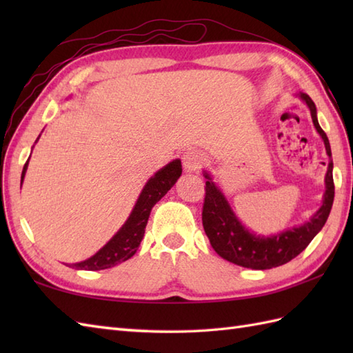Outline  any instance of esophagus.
Wrapping results in <instances>:
<instances>
[{
  "label": "esophagus",
  "instance_id": "obj_1",
  "mask_svg": "<svg viewBox=\"0 0 353 353\" xmlns=\"http://www.w3.org/2000/svg\"><path fill=\"white\" fill-rule=\"evenodd\" d=\"M183 167L186 171H197L203 163L206 162V156L203 152H199V150H190L183 154Z\"/></svg>",
  "mask_w": 353,
  "mask_h": 353
}]
</instances>
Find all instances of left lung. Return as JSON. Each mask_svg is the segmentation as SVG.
Segmentation results:
<instances>
[{
	"instance_id": "obj_1",
	"label": "left lung",
	"mask_w": 353,
	"mask_h": 353,
	"mask_svg": "<svg viewBox=\"0 0 353 353\" xmlns=\"http://www.w3.org/2000/svg\"><path fill=\"white\" fill-rule=\"evenodd\" d=\"M302 99L308 104L311 110L312 123L316 125L320 137L325 141L326 153L331 157V145L326 133L321 129L317 121L316 104L310 99V95L302 94ZM206 186H205V201L203 211H201V221L203 229L209 238L212 249L220 254L223 259L234 262L236 265H241L252 270H268L273 267H279L287 264L291 259H294L299 253H302L308 244L312 241L331 212L334 203V177H332V161L329 162L326 172V192L323 205L312 216L311 221L305 223L301 228L290 229L287 232L270 238H259L247 232L243 224L238 221L235 214L232 212L220 190L216 188L211 177L206 174Z\"/></svg>"
}]
</instances>
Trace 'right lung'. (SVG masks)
Here are the masks:
<instances>
[{"label": "right lung", "mask_w": 353, "mask_h": 353, "mask_svg": "<svg viewBox=\"0 0 353 353\" xmlns=\"http://www.w3.org/2000/svg\"><path fill=\"white\" fill-rule=\"evenodd\" d=\"M27 165L28 161L24 165V170H22L21 182L27 171ZM181 174L182 163L179 159L170 162L167 167L157 171L144 186V190H142L129 220H127L124 226L117 232V235L112 238L103 249L97 252L94 256L83 262H79V264H71L70 267L95 272V270H104L114 267L117 264H121V262L132 258L138 250V247L142 241V236H144L148 216L153 206L171 190V186L176 183Z\"/></svg>", "instance_id": "1"}]
</instances>
